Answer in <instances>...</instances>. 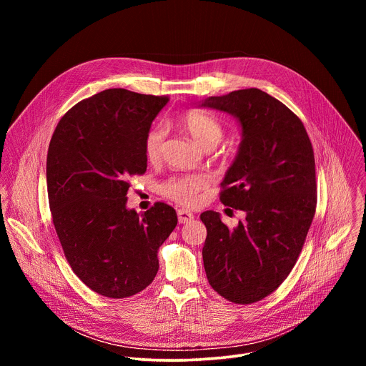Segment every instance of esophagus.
I'll list each match as a JSON object with an SVG mask.
<instances>
[{
    "label": "esophagus",
    "mask_w": 366,
    "mask_h": 366,
    "mask_svg": "<svg viewBox=\"0 0 366 366\" xmlns=\"http://www.w3.org/2000/svg\"><path fill=\"white\" fill-rule=\"evenodd\" d=\"M178 222L181 224H185V223H189L191 220H194V214L188 210H178Z\"/></svg>",
    "instance_id": "34e87169"
}]
</instances>
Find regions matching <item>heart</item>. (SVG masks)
<instances>
[{"instance_id":"heart-1","label":"heart","mask_w":366,"mask_h":366,"mask_svg":"<svg viewBox=\"0 0 366 366\" xmlns=\"http://www.w3.org/2000/svg\"><path fill=\"white\" fill-rule=\"evenodd\" d=\"M178 124L205 150L214 149L222 137L223 127L222 124L212 117L201 112H187L178 119ZM165 142V130L162 126H154L147 130L143 140L144 156L149 162H158L162 156ZM210 184L207 175L202 174H185L177 175L167 179L161 185V191L165 197L184 204L192 205L198 199V194L205 189Z\"/></svg>"}]
</instances>
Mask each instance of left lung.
<instances>
[{
  "instance_id": "obj_1",
  "label": "left lung",
  "mask_w": 366,
  "mask_h": 366,
  "mask_svg": "<svg viewBox=\"0 0 366 366\" xmlns=\"http://www.w3.org/2000/svg\"><path fill=\"white\" fill-rule=\"evenodd\" d=\"M201 107L226 112L242 124L220 201L246 213L236 229L216 212L199 216L207 227L204 269L223 298L252 304L287 280L301 253L317 205L315 152L302 122L257 88L210 97Z\"/></svg>"
}]
</instances>
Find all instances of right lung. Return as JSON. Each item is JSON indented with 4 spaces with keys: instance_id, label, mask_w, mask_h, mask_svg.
Returning <instances> with one entry per match:
<instances>
[{
    "instance_id": "add662e5",
    "label": "right lung",
    "mask_w": 366,
    "mask_h": 366,
    "mask_svg": "<svg viewBox=\"0 0 366 366\" xmlns=\"http://www.w3.org/2000/svg\"><path fill=\"white\" fill-rule=\"evenodd\" d=\"M168 97L123 88L79 101L51 136L46 181L51 220L75 275L94 292L126 298L158 274V249L178 223L154 202L127 210L130 178L146 172L143 140Z\"/></svg>"
}]
</instances>
